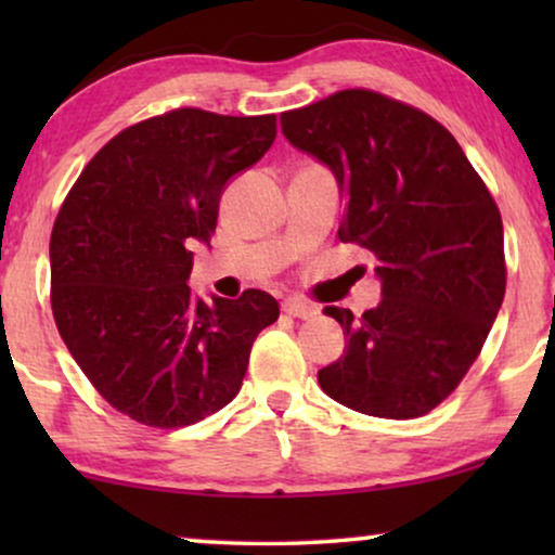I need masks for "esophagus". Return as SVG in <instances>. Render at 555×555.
Returning <instances> with one entry per match:
<instances>
[{
  "label": "esophagus",
  "mask_w": 555,
  "mask_h": 555,
  "mask_svg": "<svg viewBox=\"0 0 555 555\" xmlns=\"http://www.w3.org/2000/svg\"><path fill=\"white\" fill-rule=\"evenodd\" d=\"M283 313L293 315V318H313L318 310L315 306H310V302H302V300H285L283 302Z\"/></svg>",
  "instance_id": "obj_1"
}]
</instances>
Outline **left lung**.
<instances>
[{"mask_svg":"<svg viewBox=\"0 0 555 555\" xmlns=\"http://www.w3.org/2000/svg\"><path fill=\"white\" fill-rule=\"evenodd\" d=\"M283 135L328 166L346 199L340 242L376 255L382 302L344 328L318 384L338 404L414 420L457 389L505 295L503 219L454 135L374 90H340L280 116Z\"/></svg>","mask_w":555,"mask_h":555,"instance_id":"left-lung-1","label":"left lung"}]
</instances>
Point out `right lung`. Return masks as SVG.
<instances>
[{
    "label": "right lung",
    "instance_id": "right-lung-1",
    "mask_svg": "<svg viewBox=\"0 0 555 555\" xmlns=\"http://www.w3.org/2000/svg\"><path fill=\"white\" fill-rule=\"evenodd\" d=\"M275 116L179 108L111 139L52 227V315L67 351L113 409L186 427L237 397L270 293L199 298L192 245H209L230 181L268 154Z\"/></svg>",
    "mask_w": 555,
    "mask_h": 555
}]
</instances>
